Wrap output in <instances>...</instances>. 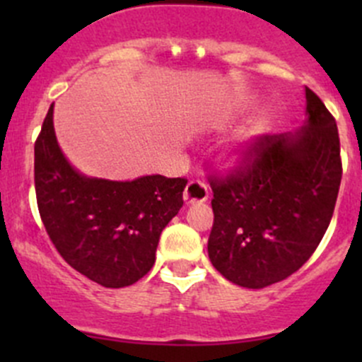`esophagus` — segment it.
Returning <instances> with one entry per match:
<instances>
[{
	"label": "esophagus",
	"instance_id": "obj_1",
	"mask_svg": "<svg viewBox=\"0 0 362 362\" xmlns=\"http://www.w3.org/2000/svg\"><path fill=\"white\" fill-rule=\"evenodd\" d=\"M208 194H210V191H208L206 182L194 178V180H189L184 191V199L185 203H203L208 199Z\"/></svg>",
	"mask_w": 362,
	"mask_h": 362
}]
</instances>
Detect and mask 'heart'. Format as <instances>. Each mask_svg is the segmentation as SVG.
<instances>
[{
    "label": "heart",
    "instance_id": "obj_1",
    "mask_svg": "<svg viewBox=\"0 0 362 362\" xmlns=\"http://www.w3.org/2000/svg\"><path fill=\"white\" fill-rule=\"evenodd\" d=\"M264 129H266L264 117H254V119L247 124L245 129L242 131L240 138H242V141H250V140H254L255 136H259V134H261ZM236 156H238V158L242 156V148H238V151H236Z\"/></svg>",
    "mask_w": 362,
    "mask_h": 362
}]
</instances>
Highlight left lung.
Wrapping results in <instances>:
<instances>
[{
    "label": "left lung",
    "mask_w": 362,
    "mask_h": 362,
    "mask_svg": "<svg viewBox=\"0 0 362 362\" xmlns=\"http://www.w3.org/2000/svg\"><path fill=\"white\" fill-rule=\"evenodd\" d=\"M305 127L247 141L238 164L208 177V257L236 286L262 289L298 272L329 226L341 182L337 120L305 87Z\"/></svg>",
    "instance_id": "left-lung-1"
}]
</instances>
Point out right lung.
<instances>
[{"mask_svg": "<svg viewBox=\"0 0 362 362\" xmlns=\"http://www.w3.org/2000/svg\"><path fill=\"white\" fill-rule=\"evenodd\" d=\"M54 105L35 141V191L45 231L71 268L103 287L131 286L156 262L160 231L184 204L187 178L110 182L76 173L54 134Z\"/></svg>", "mask_w": 362, "mask_h": 362, "instance_id": "right-lung-1", "label": "right lung"}]
</instances>
